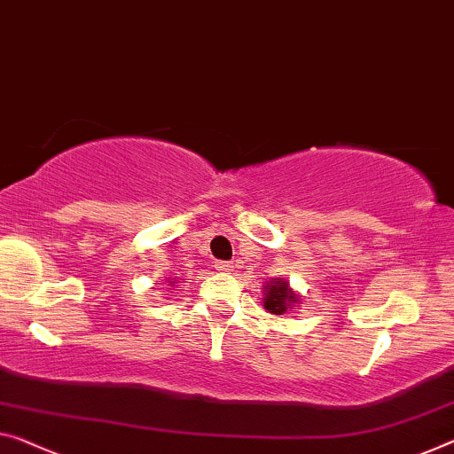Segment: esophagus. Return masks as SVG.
<instances>
[{"label": "esophagus", "instance_id": "obj_1", "mask_svg": "<svg viewBox=\"0 0 454 454\" xmlns=\"http://www.w3.org/2000/svg\"><path fill=\"white\" fill-rule=\"evenodd\" d=\"M215 268H217L219 271H223V274H225V271H231V263L229 262H215Z\"/></svg>", "mask_w": 454, "mask_h": 454}]
</instances>
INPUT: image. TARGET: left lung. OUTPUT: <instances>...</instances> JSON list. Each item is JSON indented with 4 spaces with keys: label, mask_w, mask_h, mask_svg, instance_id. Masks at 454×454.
Wrapping results in <instances>:
<instances>
[{
    "label": "left lung",
    "mask_w": 454,
    "mask_h": 454,
    "mask_svg": "<svg viewBox=\"0 0 454 454\" xmlns=\"http://www.w3.org/2000/svg\"><path fill=\"white\" fill-rule=\"evenodd\" d=\"M300 304V296L284 278H271L263 286V309L271 315H286Z\"/></svg>",
    "instance_id": "left-lung-1"
}]
</instances>
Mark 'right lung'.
Wrapping results in <instances>:
<instances>
[{
	"label": "right lung",
	"instance_id": "right-lung-1",
	"mask_svg": "<svg viewBox=\"0 0 454 454\" xmlns=\"http://www.w3.org/2000/svg\"><path fill=\"white\" fill-rule=\"evenodd\" d=\"M170 284H172V286H174V284H176V280H174V282H170Z\"/></svg>",
	"mask_w": 454,
	"mask_h": 454
}]
</instances>
